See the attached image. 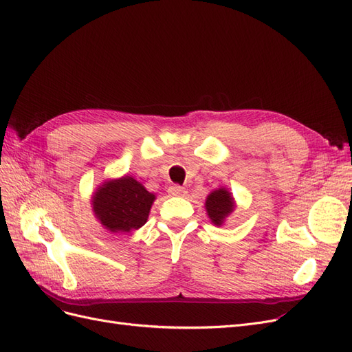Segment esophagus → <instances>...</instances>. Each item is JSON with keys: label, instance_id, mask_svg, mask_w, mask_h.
<instances>
[{"label": "esophagus", "instance_id": "obj_1", "mask_svg": "<svg viewBox=\"0 0 352 352\" xmlns=\"http://www.w3.org/2000/svg\"><path fill=\"white\" fill-rule=\"evenodd\" d=\"M168 194L173 195V197H184V195L186 194V190H185V188H182V186L173 185V186L168 188Z\"/></svg>", "mask_w": 352, "mask_h": 352}]
</instances>
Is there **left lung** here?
Listing matches in <instances>:
<instances>
[{
    "label": "left lung",
    "mask_w": 352,
    "mask_h": 352,
    "mask_svg": "<svg viewBox=\"0 0 352 352\" xmlns=\"http://www.w3.org/2000/svg\"><path fill=\"white\" fill-rule=\"evenodd\" d=\"M207 214L216 226H221L226 217L235 210V199L226 188L214 189L206 199Z\"/></svg>",
    "instance_id": "1"
}]
</instances>
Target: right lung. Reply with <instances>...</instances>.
<instances>
[{
    "instance_id": "right-lung-1",
    "label": "right lung",
    "mask_w": 352,
    "mask_h": 352,
    "mask_svg": "<svg viewBox=\"0 0 352 352\" xmlns=\"http://www.w3.org/2000/svg\"><path fill=\"white\" fill-rule=\"evenodd\" d=\"M155 195L148 192L132 176L104 182L92 195V211L101 225L113 232H131L142 228Z\"/></svg>"
}]
</instances>
